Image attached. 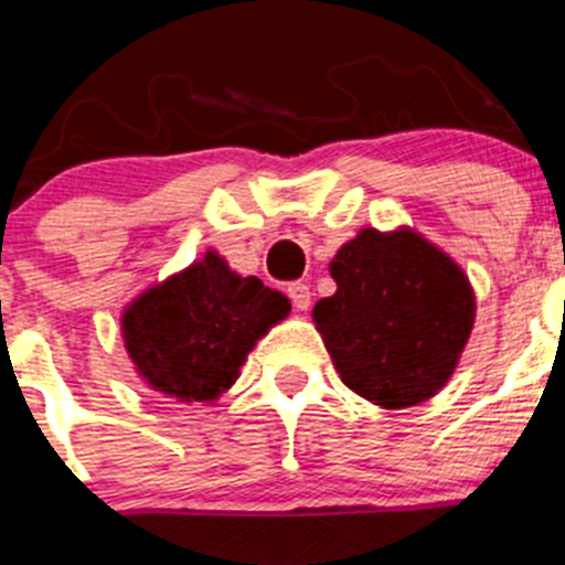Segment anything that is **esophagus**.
Returning <instances> with one entry per match:
<instances>
[{
	"mask_svg": "<svg viewBox=\"0 0 565 565\" xmlns=\"http://www.w3.org/2000/svg\"><path fill=\"white\" fill-rule=\"evenodd\" d=\"M286 291L297 311H308V306H311V286L308 282H291Z\"/></svg>",
	"mask_w": 565,
	"mask_h": 565,
	"instance_id": "34e87169",
	"label": "esophagus"
}]
</instances>
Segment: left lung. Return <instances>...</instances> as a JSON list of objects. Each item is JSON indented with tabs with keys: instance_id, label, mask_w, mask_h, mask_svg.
Returning a JSON list of instances; mask_svg holds the SVG:
<instances>
[{
	"instance_id": "1",
	"label": "left lung",
	"mask_w": 565,
	"mask_h": 565,
	"mask_svg": "<svg viewBox=\"0 0 565 565\" xmlns=\"http://www.w3.org/2000/svg\"><path fill=\"white\" fill-rule=\"evenodd\" d=\"M337 294L313 306L342 382L382 407L436 396L476 322L461 268L416 232L364 228L331 263Z\"/></svg>"
}]
</instances>
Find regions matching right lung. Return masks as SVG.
<instances>
[{
    "mask_svg": "<svg viewBox=\"0 0 565 565\" xmlns=\"http://www.w3.org/2000/svg\"><path fill=\"white\" fill-rule=\"evenodd\" d=\"M291 302L257 277H239L217 252L149 288L124 311V344L154 391L212 402L228 391L259 337Z\"/></svg>",
    "mask_w": 565,
    "mask_h": 565,
    "instance_id": "1",
    "label": "right lung"
}]
</instances>
